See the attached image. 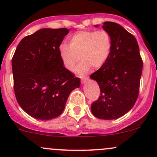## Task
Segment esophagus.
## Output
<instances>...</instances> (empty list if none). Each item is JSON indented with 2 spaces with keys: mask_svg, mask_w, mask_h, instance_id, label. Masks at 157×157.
<instances>
[{
  "mask_svg": "<svg viewBox=\"0 0 157 157\" xmlns=\"http://www.w3.org/2000/svg\"><path fill=\"white\" fill-rule=\"evenodd\" d=\"M80 80H81V83H84L86 80H88L87 77H80Z\"/></svg>",
  "mask_w": 157,
  "mask_h": 157,
  "instance_id": "1",
  "label": "esophagus"
}]
</instances>
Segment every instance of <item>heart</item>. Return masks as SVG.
Listing matches in <instances>:
<instances>
[{
	"instance_id": "b5f03b06",
	"label": "heart",
	"mask_w": 157,
	"mask_h": 157,
	"mask_svg": "<svg viewBox=\"0 0 157 157\" xmlns=\"http://www.w3.org/2000/svg\"><path fill=\"white\" fill-rule=\"evenodd\" d=\"M112 39L105 30H84L79 31L71 36L68 45L61 44L59 46V55L64 67L73 71L79 56L81 61L76 67L75 72L83 75L93 67H102L110 55Z\"/></svg>"
}]
</instances>
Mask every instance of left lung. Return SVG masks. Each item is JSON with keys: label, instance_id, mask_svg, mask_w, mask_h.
<instances>
[{"label": "left lung", "instance_id": "left-lung-1", "mask_svg": "<svg viewBox=\"0 0 157 157\" xmlns=\"http://www.w3.org/2000/svg\"><path fill=\"white\" fill-rule=\"evenodd\" d=\"M98 25H96L97 27ZM112 48L102 67L90 75L100 88V96L91 105V112L100 119H116L135 104L139 94L143 61L135 37L119 24L105 22Z\"/></svg>", "mask_w": 157, "mask_h": 157}]
</instances>
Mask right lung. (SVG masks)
<instances>
[{
  "label": "right lung",
  "mask_w": 157,
  "mask_h": 157,
  "mask_svg": "<svg viewBox=\"0 0 157 157\" xmlns=\"http://www.w3.org/2000/svg\"><path fill=\"white\" fill-rule=\"evenodd\" d=\"M69 29H42L26 36L12 58L13 88L20 106L33 118L50 120L64 111L78 77L62 64L59 46Z\"/></svg>",
  "instance_id": "right-lung-1"
}]
</instances>
